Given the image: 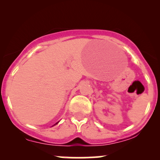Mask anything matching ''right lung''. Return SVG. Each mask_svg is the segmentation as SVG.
<instances>
[{
  "instance_id": "add662e5",
  "label": "right lung",
  "mask_w": 160,
  "mask_h": 160,
  "mask_svg": "<svg viewBox=\"0 0 160 160\" xmlns=\"http://www.w3.org/2000/svg\"><path fill=\"white\" fill-rule=\"evenodd\" d=\"M58 122H57V123H56L55 124H58ZM55 124H54V125H55Z\"/></svg>"
}]
</instances>
